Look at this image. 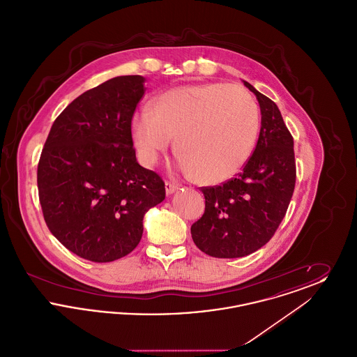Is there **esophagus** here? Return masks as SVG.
Listing matches in <instances>:
<instances>
[{
    "mask_svg": "<svg viewBox=\"0 0 357 357\" xmlns=\"http://www.w3.org/2000/svg\"><path fill=\"white\" fill-rule=\"evenodd\" d=\"M165 188H166V194H167V195H170V194H172L174 191H176V190H178V185H175V183H172V182L166 181V182H165Z\"/></svg>",
    "mask_w": 357,
    "mask_h": 357,
    "instance_id": "obj_1",
    "label": "esophagus"
}]
</instances>
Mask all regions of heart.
Segmentation results:
<instances>
[{
  "instance_id": "obj_1",
  "label": "heart",
  "mask_w": 357,
  "mask_h": 357,
  "mask_svg": "<svg viewBox=\"0 0 357 357\" xmlns=\"http://www.w3.org/2000/svg\"><path fill=\"white\" fill-rule=\"evenodd\" d=\"M259 128V109L245 88L226 83L172 88L132 120L137 156L153 166L175 137L181 169L204 185L227 181L249 159Z\"/></svg>"
}]
</instances>
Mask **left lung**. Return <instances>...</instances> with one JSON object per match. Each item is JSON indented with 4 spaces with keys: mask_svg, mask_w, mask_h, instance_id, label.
Listing matches in <instances>:
<instances>
[{
    "mask_svg": "<svg viewBox=\"0 0 357 357\" xmlns=\"http://www.w3.org/2000/svg\"><path fill=\"white\" fill-rule=\"evenodd\" d=\"M243 84L261 108L255 153L234 178L201 187L204 213L191 226L198 249L217 258L245 257L268 243L287 214L296 185L293 136L277 104L248 82Z\"/></svg>",
    "mask_w": 357,
    "mask_h": 357,
    "instance_id": "obj_1",
    "label": "left lung"
}]
</instances>
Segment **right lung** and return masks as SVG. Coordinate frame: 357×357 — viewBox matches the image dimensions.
I'll return each instance as SVG.
<instances>
[{
    "instance_id": "right-lung-1",
    "label": "right lung",
    "mask_w": 357,
    "mask_h": 357,
    "mask_svg": "<svg viewBox=\"0 0 357 357\" xmlns=\"http://www.w3.org/2000/svg\"><path fill=\"white\" fill-rule=\"evenodd\" d=\"M144 77L119 76L76 98L57 116L37 167L44 220L68 250L92 262L131 253L165 182L136 160L131 121Z\"/></svg>"
}]
</instances>
